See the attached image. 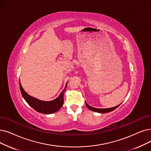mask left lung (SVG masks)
Listing matches in <instances>:
<instances>
[{
  "label": "left lung",
  "instance_id": "left-lung-1",
  "mask_svg": "<svg viewBox=\"0 0 151 151\" xmlns=\"http://www.w3.org/2000/svg\"><path fill=\"white\" fill-rule=\"evenodd\" d=\"M86 103V106H87V107L89 109V110H92V111H93V112H97V113H101V114H103V113H108V112H112V111H113V110H114L115 109H116L118 107H119L120 105L121 104H120V105H119V106H116V107H111V108H107V109H97V108H95V107H91V106H89V105L86 103V102H85Z\"/></svg>",
  "mask_w": 151,
  "mask_h": 151
}]
</instances>
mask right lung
<instances>
[{"mask_svg":"<svg viewBox=\"0 0 151 151\" xmlns=\"http://www.w3.org/2000/svg\"><path fill=\"white\" fill-rule=\"evenodd\" d=\"M67 83H66L65 88L61 92L60 95L55 99L50 101L39 100L36 97L29 95L22 88L20 81H19V88H20L21 93L24 99L32 108H33L36 111L39 113L44 114H51L57 112L62 107L63 104V95L65 90L67 89Z\"/></svg>","mask_w":151,"mask_h":151,"instance_id":"obj_1","label":"right lung"}]
</instances>
